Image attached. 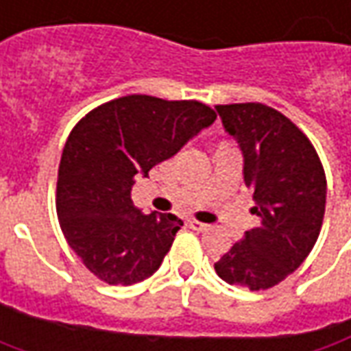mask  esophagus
Wrapping results in <instances>:
<instances>
[{
	"instance_id": "1",
	"label": "esophagus",
	"mask_w": 351,
	"mask_h": 351,
	"mask_svg": "<svg viewBox=\"0 0 351 351\" xmlns=\"http://www.w3.org/2000/svg\"><path fill=\"white\" fill-rule=\"evenodd\" d=\"M190 227H192L194 231H206V229H208L210 225L202 223V221H196V219H192V221H190Z\"/></svg>"
}]
</instances>
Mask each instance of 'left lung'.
Returning <instances> with one entry per match:
<instances>
[{"label":"left lung","mask_w":351,"mask_h":351,"mask_svg":"<svg viewBox=\"0 0 351 351\" xmlns=\"http://www.w3.org/2000/svg\"><path fill=\"white\" fill-rule=\"evenodd\" d=\"M225 132L243 152L260 227L215 262L217 276L250 291L284 282L319 239L326 176L313 143L282 112L262 103L217 104Z\"/></svg>","instance_id":"8db88e82"}]
</instances>
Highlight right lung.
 <instances>
[{
	"label": "right lung",
	"mask_w": 351,
	"mask_h": 351,
	"mask_svg": "<svg viewBox=\"0 0 351 351\" xmlns=\"http://www.w3.org/2000/svg\"><path fill=\"white\" fill-rule=\"evenodd\" d=\"M217 114L198 101L128 95L93 108L71 130L56 186L60 227L87 270L110 285L159 270L182 221L132 202L136 175L180 152Z\"/></svg>",
	"instance_id": "right-lung-1"
}]
</instances>
